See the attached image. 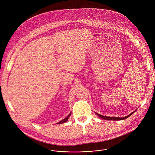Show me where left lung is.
I'll return each mask as SVG.
<instances>
[{
  "label": "left lung",
  "instance_id": "1",
  "mask_svg": "<svg viewBox=\"0 0 155 155\" xmlns=\"http://www.w3.org/2000/svg\"><path fill=\"white\" fill-rule=\"evenodd\" d=\"M136 111H134V112H133L131 114H130L128 115H127L126 117H123V118H121V117H107V116H104V115H102L101 114H99L98 113H96L98 115L99 117L102 118V119L104 120H113V121H117V120H125L128 117H129L130 115H131L133 113H134Z\"/></svg>",
  "mask_w": 155,
  "mask_h": 155
}]
</instances>
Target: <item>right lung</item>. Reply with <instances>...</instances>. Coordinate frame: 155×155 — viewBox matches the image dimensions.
Listing matches in <instances>:
<instances>
[{
    "label": "right lung",
    "instance_id": "1",
    "mask_svg": "<svg viewBox=\"0 0 155 155\" xmlns=\"http://www.w3.org/2000/svg\"><path fill=\"white\" fill-rule=\"evenodd\" d=\"M71 115V113L68 115V117H66L65 118H64L63 120H61V121H60V122H58V123H57V124H62V123H66L68 120V119H69V117Z\"/></svg>",
    "mask_w": 155,
    "mask_h": 155
}]
</instances>
